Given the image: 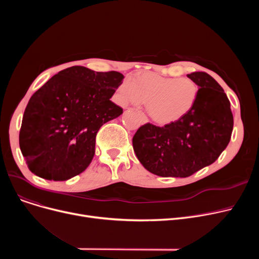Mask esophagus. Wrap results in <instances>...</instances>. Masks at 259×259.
<instances>
[{"label":"esophagus","instance_id":"34e87169","mask_svg":"<svg viewBox=\"0 0 259 259\" xmlns=\"http://www.w3.org/2000/svg\"><path fill=\"white\" fill-rule=\"evenodd\" d=\"M139 116H140V118H141V121L143 122V124H146V122L148 121V119H147L146 115H145L143 112H139Z\"/></svg>","mask_w":259,"mask_h":259}]
</instances>
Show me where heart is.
Returning <instances> with one entry per match:
<instances>
[{"instance_id":"heart-1","label":"heart","mask_w":259,"mask_h":259,"mask_svg":"<svg viewBox=\"0 0 259 259\" xmlns=\"http://www.w3.org/2000/svg\"><path fill=\"white\" fill-rule=\"evenodd\" d=\"M199 86L188 77H166L153 72H144L125 78L116 90L118 105H142L157 124L169 125L186 116L194 108Z\"/></svg>"}]
</instances>
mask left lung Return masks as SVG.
Wrapping results in <instances>:
<instances>
[{
  "label": "left lung",
  "mask_w": 259,
  "mask_h": 259,
  "mask_svg": "<svg viewBox=\"0 0 259 259\" xmlns=\"http://www.w3.org/2000/svg\"><path fill=\"white\" fill-rule=\"evenodd\" d=\"M187 76L199 86L192 110L164 127L148 122L132 139L141 164L161 178H188L213 164L232 134L233 114L221 85L206 72Z\"/></svg>",
  "instance_id": "8db88e82"
}]
</instances>
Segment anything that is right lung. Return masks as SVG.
Wrapping results in <instances>:
<instances>
[{
	"label": "right lung",
	"mask_w": 259,
	"mask_h": 259,
	"mask_svg": "<svg viewBox=\"0 0 259 259\" xmlns=\"http://www.w3.org/2000/svg\"><path fill=\"white\" fill-rule=\"evenodd\" d=\"M124 75L73 66L53 75L30 98L20 130L29 170L48 181H67L91 162L95 138L122 109L110 99Z\"/></svg>",
	"instance_id": "1"
}]
</instances>
